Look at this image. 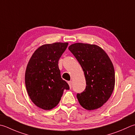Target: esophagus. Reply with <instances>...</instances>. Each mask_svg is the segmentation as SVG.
Returning a JSON list of instances; mask_svg holds the SVG:
<instances>
[{"mask_svg": "<svg viewBox=\"0 0 135 135\" xmlns=\"http://www.w3.org/2000/svg\"><path fill=\"white\" fill-rule=\"evenodd\" d=\"M68 85H69L70 88H72V82H71V81H68Z\"/></svg>", "mask_w": 135, "mask_h": 135, "instance_id": "obj_1", "label": "esophagus"}]
</instances>
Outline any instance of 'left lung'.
<instances>
[{"label": "left lung", "mask_w": 135, "mask_h": 135, "mask_svg": "<svg viewBox=\"0 0 135 135\" xmlns=\"http://www.w3.org/2000/svg\"><path fill=\"white\" fill-rule=\"evenodd\" d=\"M83 68L86 88L77 94L80 104L86 110L101 107L111 96L115 86V70L105 51L95 44L77 43L68 47Z\"/></svg>", "instance_id": "8db88e82"}]
</instances>
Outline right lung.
Listing matches in <instances>:
<instances>
[{
	"label": "right lung",
	"instance_id": "add662e5",
	"mask_svg": "<svg viewBox=\"0 0 135 135\" xmlns=\"http://www.w3.org/2000/svg\"><path fill=\"white\" fill-rule=\"evenodd\" d=\"M68 43H54L38 47L30 58L25 73L29 97L37 107L50 110L59 104L64 89L70 86L61 78L59 60Z\"/></svg>",
	"mask_w": 135,
	"mask_h": 135
}]
</instances>
